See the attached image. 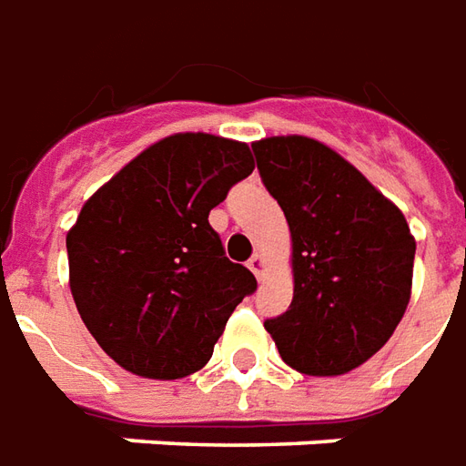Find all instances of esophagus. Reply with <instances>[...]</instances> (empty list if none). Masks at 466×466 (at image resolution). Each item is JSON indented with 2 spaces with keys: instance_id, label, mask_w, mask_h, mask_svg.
<instances>
[{
  "instance_id": "esophagus-1",
  "label": "esophagus",
  "mask_w": 466,
  "mask_h": 466,
  "mask_svg": "<svg viewBox=\"0 0 466 466\" xmlns=\"http://www.w3.org/2000/svg\"><path fill=\"white\" fill-rule=\"evenodd\" d=\"M248 268L256 273V279H266V256L263 253H253V258L248 260Z\"/></svg>"
}]
</instances>
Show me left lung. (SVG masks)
Segmentation results:
<instances>
[{
    "instance_id": "1",
    "label": "left lung",
    "mask_w": 466,
    "mask_h": 466,
    "mask_svg": "<svg viewBox=\"0 0 466 466\" xmlns=\"http://www.w3.org/2000/svg\"><path fill=\"white\" fill-rule=\"evenodd\" d=\"M253 153L293 243V301L263 326L296 371L346 374L391 339L407 311L417 250L407 218L319 140L266 137Z\"/></svg>"
}]
</instances>
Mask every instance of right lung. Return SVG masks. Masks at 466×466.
I'll return each mask as SVG.
<instances>
[{
	"instance_id": "add662e5",
	"label": "right lung",
	"mask_w": 466,
	"mask_h": 466,
	"mask_svg": "<svg viewBox=\"0 0 466 466\" xmlns=\"http://www.w3.org/2000/svg\"><path fill=\"white\" fill-rule=\"evenodd\" d=\"M253 167L246 143L177 133L82 206L67 233L69 289L87 331L125 371L163 381L196 374L256 291L208 223Z\"/></svg>"
}]
</instances>
